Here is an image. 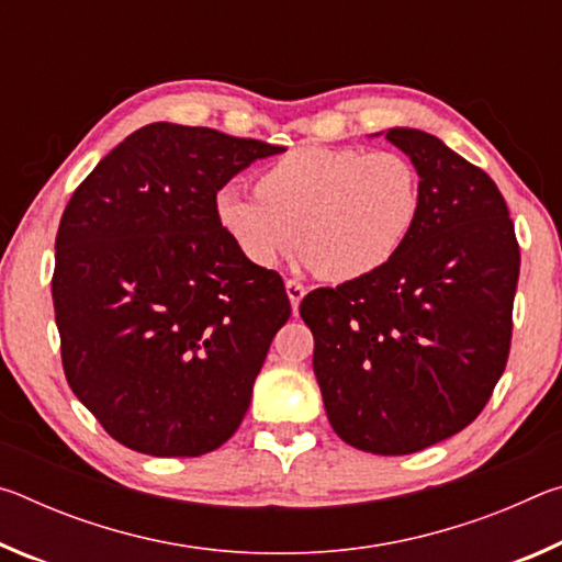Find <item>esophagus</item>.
<instances>
[{
  "label": "esophagus",
  "mask_w": 562,
  "mask_h": 562,
  "mask_svg": "<svg viewBox=\"0 0 562 562\" xmlns=\"http://www.w3.org/2000/svg\"><path fill=\"white\" fill-rule=\"evenodd\" d=\"M284 290H288L292 312H297L300 302H302V297H304V292H307V290H304V284H300L297 280H288V282H284Z\"/></svg>",
  "instance_id": "esophagus-1"
}]
</instances>
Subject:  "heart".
Masks as SVG:
<instances>
[{"mask_svg": "<svg viewBox=\"0 0 562 562\" xmlns=\"http://www.w3.org/2000/svg\"><path fill=\"white\" fill-rule=\"evenodd\" d=\"M260 193L225 183L215 221L255 268H272L302 245L329 280L367 278L392 262L422 211V183L396 150L302 146L274 160Z\"/></svg>", "mask_w": 562, "mask_h": 562, "instance_id": "1", "label": "heart"}]
</instances>
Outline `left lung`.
<instances>
[{
    "mask_svg": "<svg viewBox=\"0 0 562 562\" xmlns=\"http://www.w3.org/2000/svg\"><path fill=\"white\" fill-rule=\"evenodd\" d=\"M422 183L396 258L337 290L310 292L315 376L341 441L404 456L465 429L506 369L520 250L496 183L441 138L389 128Z\"/></svg>",
    "mask_w": 562,
    "mask_h": 562,
    "instance_id": "8db88e82",
    "label": "left lung"
}]
</instances>
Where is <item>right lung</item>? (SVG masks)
I'll use <instances>...</instances> for the list:
<instances>
[{
  "mask_svg": "<svg viewBox=\"0 0 562 562\" xmlns=\"http://www.w3.org/2000/svg\"><path fill=\"white\" fill-rule=\"evenodd\" d=\"M282 150L160 121L74 190L52 280L64 374L128 449L203 456L240 426L292 310L280 274L247 262L221 231L213 198Z\"/></svg>",
  "mask_w": 562,
  "mask_h": 562,
  "instance_id": "right-lung-1",
  "label": "right lung"
}]
</instances>
